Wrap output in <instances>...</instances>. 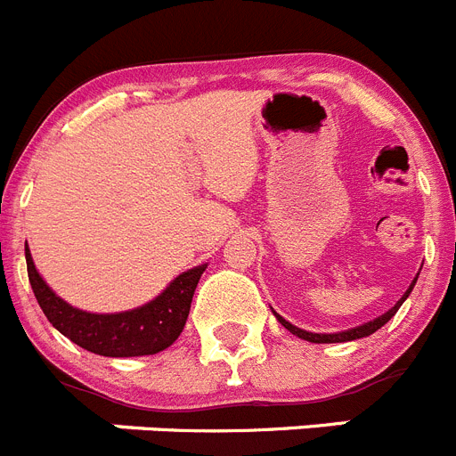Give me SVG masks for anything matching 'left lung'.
I'll return each instance as SVG.
<instances>
[{"label":"left lung","instance_id":"1","mask_svg":"<svg viewBox=\"0 0 456 456\" xmlns=\"http://www.w3.org/2000/svg\"><path fill=\"white\" fill-rule=\"evenodd\" d=\"M418 274H420V273H418ZM418 274H416V277H413V281H411V284H409L407 293H404V295H402L400 299H397V302H395V306H391V309H388L387 314L377 315L375 320H368V322H363V325H359V327H352V330L334 331V334H314V331L299 330V327L290 325L289 320H284V318H281V315H279L277 311H273V314H274V318H277L279 322H281V325H284L286 330L290 331V334H295V336H297V338H305V340H309V343H347V340L366 338V336L375 334L377 330H381V327L387 325L388 320H391L393 315L397 314V309H400V306H402V302H404V299L409 297V293H411V290H413V286H416V281H418Z\"/></svg>","mask_w":456,"mask_h":456}]
</instances>
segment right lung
Here are the masks:
<instances>
[{"instance_id": "right-lung-1", "label": "right lung", "mask_w": 456, "mask_h": 456, "mask_svg": "<svg viewBox=\"0 0 456 456\" xmlns=\"http://www.w3.org/2000/svg\"><path fill=\"white\" fill-rule=\"evenodd\" d=\"M24 256L31 289L49 322L72 343L100 356H145L170 347L183 331L192 295L207 270V264L186 270L172 279L163 293L136 309L120 314H90L68 305L49 289L36 270L28 245H24Z\"/></svg>"}]
</instances>
